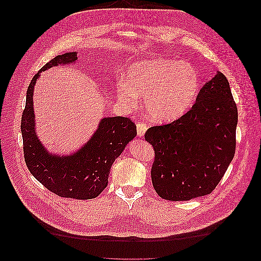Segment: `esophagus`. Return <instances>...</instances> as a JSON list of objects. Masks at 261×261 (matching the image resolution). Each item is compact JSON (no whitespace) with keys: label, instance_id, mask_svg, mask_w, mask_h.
Masks as SVG:
<instances>
[{"label":"esophagus","instance_id":"obj_1","mask_svg":"<svg viewBox=\"0 0 261 261\" xmlns=\"http://www.w3.org/2000/svg\"><path fill=\"white\" fill-rule=\"evenodd\" d=\"M147 128H148V126L145 123H143V122L137 123V135L139 136V137H143Z\"/></svg>","mask_w":261,"mask_h":261}]
</instances>
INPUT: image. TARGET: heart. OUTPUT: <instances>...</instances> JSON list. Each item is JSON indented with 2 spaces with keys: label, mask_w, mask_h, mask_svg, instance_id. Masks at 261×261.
Returning <instances> with one entry per match:
<instances>
[{
  "label": "heart",
  "mask_w": 261,
  "mask_h": 261,
  "mask_svg": "<svg viewBox=\"0 0 261 261\" xmlns=\"http://www.w3.org/2000/svg\"><path fill=\"white\" fill-rule=\"evenodd\" d=\"M200 89V76L187 61L152 58L133 64L126 82L118 86L124 102L135 105L137 94L144 96L145 111L151 120L167 123L181 117L193 104Z\"/></svg>",
  "instance_id": "1"
}]
</instances>
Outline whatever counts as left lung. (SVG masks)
Segmentation results:
<instances>
[{
  "mask_svg": "<svg viewBox=\"0 0 261 261\" xmlns=\"http://www.w3.org/2000/svg\"><path fill=\"white\" fill-rule=\"evenodd\" d=\"M237 123L229 83L217 71L187 114L144 135L155 150L151 176L157 194L189 201L212 193L233 158Z\"/></svg>",
  "mask_w": 261,
  "mask_h": 261,
  "instance_id": "1",
  "label": "left lung"
}]
</instances>
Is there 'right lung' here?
<instances>
[{"mask_svg":"<svg viewBox=\"0 0 261 261\" xmlns=\"http://www.w3.org/2000/svg\"><path fill=\"white\" fill-rule=\"evenodd\" d=\"M77 60L76 52L58 55L33 77L27 92V103L21 119L23 152L32 175L53 193L76 200L96 197L108 184L114 161L137 135L135 123L124 117L103 118L92 137L79 151L70 155L49 153L36 133L34 88L41 72L58 65Z\"/></svg>","mask_w":261,"mask_h":261,"instance_id":"obj_1","label":"right lung"}]
</instances>
